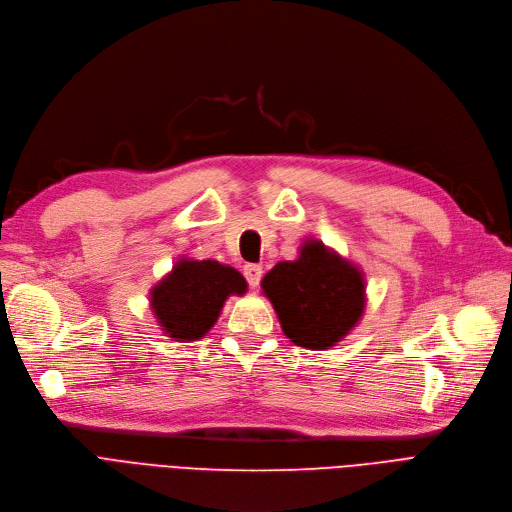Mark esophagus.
<instances>
[{"mask_svg": "<svg viewBox=\"0 0 512 512\" xmlns=\"http://www.w3.org/2000/svg\"><path fill=\"white\" fill-rule=\"evenodd\" d=\"M243 275H246L250 287H258L260 285V279H262V266L260 264H246L243 266Z\"/></svg>", "mask_w": 512, "mask_h": 512, "instance_id": "obj_1", "label": "esophagus"}]
</instances>
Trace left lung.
<instances>
[{
    "mask_svg": "<svg viewBox=\"0 0 512 512\" xmlns=\"http://www.w3.org/2000/svg\"><path fill=\"white\" fill-rule=\"evenodd\" d=\"M283 333L296 346L329 350L346 337L364 312V277L352 262L308 239L300 256L279 262L262 279Z\"/></svg>",
    "mask_w": 512,
    "mask_h": 512,
    "instance_id": "obj_1",
    "label": "left lung"
}]
</instances>
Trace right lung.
I'll use <instances>...</instances> for the list:
<instances>
[{
  "label": "right lung",
  "instance_id": "right-lung-1",
  "mask_svg": "<svg viewBox=\"0 0 512 512\" xmlns=\"http://www.w3.org/2000/svg\"><path fill=\"white\" fill-rule=\"evenodd\" d=\"M246 279L216 260L181 258L150 294L152 312L175 342H196L221 316L229 296H243Z\"/></svg>",
  "mask_w": 512,
  "mask_h": 512
}]
</instances>
